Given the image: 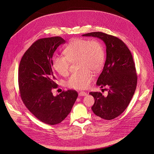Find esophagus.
Here are the masks:
<instances>
[{"label":"esophagus","instance_id":"1","mask_svg":"<svg viewBox=\"0 0 154 154\" xmlns=\"http://www.w3.org/2000/svg\"><path fill=\"white\" fill-rule=\"evenodd\" d=\"M79 95L80 96H85L87 95V93H85V91H80L79 93Z\"/></svg>","mask_w":154,"mask_h":154}]
</instances>
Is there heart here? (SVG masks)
<instances>
[{
    "instance_id": "heart-1",
    "label": "heart",
    "mask_w": 154,
    "mask_h": 154,
    "mask_svg": "<svg viewBox=\"0 0 154 154\" xmlns=\"http://www.w3.org/2000/svg\"><path fill=\"white\" fill-rule=\"evenodd\" d=\"M65 57L55 55L52 63L55 70L61 75L69 74L70 63L79 62L81 73L73 74L67 85L72 88L83 90L89 87L93 79L91 71L97 72L105 61V51L102 43L96 39L74 38L64 49Z\"/></svg>"
}]
</instances>
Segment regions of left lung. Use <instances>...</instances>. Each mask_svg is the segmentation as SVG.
Returning a JSON list of instances; mask_svg holds the SVG:
<instances>
[{"mask_svg":"<svg viewBox=\"0 0 154 154\" xmlns=\"http://www.w3.org/2000/svg\"><path fill=\"white\" fill-rule=\"evenodd\" d=\"M97 37L106 46V60L99 75L97 85L101 88L109 86L108 94L100 92H90L94 99L91 107L93 113L103 119L117 118L127 108L137 85V74L131 52L119 38L102 32L83 35Z\"/></svg>","mask_w":154,"mask_h":154,"instance_id":"1","label":"left lung"}]
</instances>
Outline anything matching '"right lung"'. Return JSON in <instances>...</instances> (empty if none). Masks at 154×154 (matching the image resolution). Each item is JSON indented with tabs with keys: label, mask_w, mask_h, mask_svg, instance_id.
I'll return each mask as SVG.
<instances>
[{
	"label": "right lung",
	"mask_w": 154,
	"mask_h": 154,
	"mask_svg": "<svg viewBox=\"0 0 154 154\" xmlns=\"http://www.w3.org/2000/svg\"><path fill=\"white\" fill-rule=\"evenodd\" d=\"M66 41L60 36L41 38L25 52L18 69V84L21 99L26 108L41 122L54 125L70 113L77 97L75 90L63 91L56 96L57 87L52 70V56Z\"/></svg>",
	"instance_id": "1"
}]
</instances>
